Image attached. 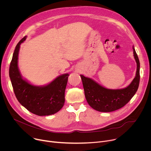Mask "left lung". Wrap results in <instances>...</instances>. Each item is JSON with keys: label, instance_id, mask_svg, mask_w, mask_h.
Here are the masks:
<instances>
[{"label": "left lung", "instance_id": "obj_1", "mask_svg": "<svg viewBox=\"0 0 151 151\" xmlns=\"http://www.w3.org/2000/svg\"><path fill=\"white\" fill-rule=\"evenodd\" d=\"M133 53L137 63L135 78L129 85L119 89H110L97 83L94 80L80 75L85 95L89 106L99 112H109L123 107L135 95L140 82V62L133 46Z\"/></svg>", "mask_w": 151, "mask_h": 151}]
</instances>
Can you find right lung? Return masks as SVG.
Segmentation results:
<instances>
[{
    "label": "right lung",
    "mask_w": 151,
    "mask_h": 151,
    "mask_svg": "<svg viewBox=\"0 0 151 151\" xmlns=\"http://www.w3.org/2000/svg\"><path fill=\"white\" fill-rule=\"evenodd\" d=\"M26 38L16 45L9 66V75L15 96L21 105L32 114L39 116L54 114L64 105L69 74L59 76L44 86L33 85L23 78L18 67V55L20 45Z\"/></svg>",
    "instance_id": "obj_1"
}]
</instances>
